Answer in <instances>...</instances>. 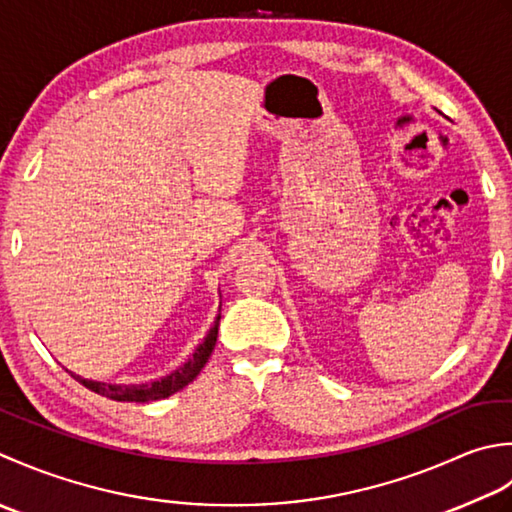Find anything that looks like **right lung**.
Wrapping results in <instances>:
<instances>
[{
  "label": "right lung",
  "instance_id": "right-lung-1",
  "mask_svg": "<svg viewBox=\"0 0 512 512\" xmlns=\"http://www.w3.org/2000/svg\"><path fill=\"white\" fill-rule=\"evenodd\" d=\"M218 322H221V314L216 316L214 327L207 333V338L198 344L196 351L192 353V358L187 360L183 367H179L176 371H172L165 378L156 380V382H145V384H106V382H95V380H86L81 375L70 373L83 387L95 391L103 398H110L114 402H152V400H163L170 398L172 393L181 391L183 387H187L201 369L205 367L207 358L212 356L214 344H216V336H218Z\"/></svg>",
  "mask_w": 512,
  "mask_h": 512
}]
</instances>
